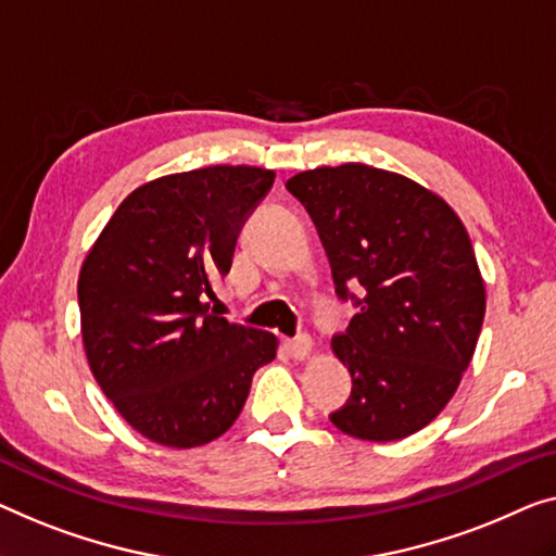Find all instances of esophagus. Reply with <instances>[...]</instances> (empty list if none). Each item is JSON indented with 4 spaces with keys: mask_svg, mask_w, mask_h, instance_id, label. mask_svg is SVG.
I'll return each instance as SVG.
<instances>
[{
    "mask_svg": "<svg viewBox=\"0 0 556 556\" xmlns=\"http://www.w3.org/2000/svg\"><path fill=\"white\" fill-rule=\"evenodd\" d=\"M287 352L292 354L294 359L309 357V352H312V337H309V334H300V337H294V339H287Z\"/></svg>",
    "mask_w": 556,
    "mask_h": 556,
    "instance_id": "34e87169",
    "label": "esophagus"
}]
</instances>
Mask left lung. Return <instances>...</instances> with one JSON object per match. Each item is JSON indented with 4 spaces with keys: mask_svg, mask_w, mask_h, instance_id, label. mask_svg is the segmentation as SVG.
<instances>
[{
    "mask_svg": "<svg viewBox=\"0 0 556 556\" xmlns=\"http://www.w3.org/2000/svg\"><path fill=\"white\" fill-rule=\"evenodd\" d=\"M287 189L319 231L337 296L359 309L331 339L352 375L331 425L367 442L419 432L457 392L482 331L467 229L442 197L367 164L300 172Z\"/></svg>",
    "mask_w": 556,
    "mask_h": 556,
    "instance_id": "8db88e82",
    "label": "left lung"
}]
</instances>
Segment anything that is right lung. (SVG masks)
<instances>
[{"label": "right lung", "instance_id": "right-lung-1", "mask_svg": "<svg viewBox=\"0 0 556 556\" xmlns=\"http://www.w3.org/2000/svg\"><path fill=\"white\" fill-rule=\"evenodd\" d=\"M275 185L262 167L147 181L106 222L79 271L81 339L114 407L156 444L189 450L235 425L277 337L210 312L244 222Z\"/></svg>", "mask_w": 556, "mask_h": 556}]
</instances>
